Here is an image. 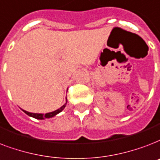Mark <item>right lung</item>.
Segmentation results:
<instances>
[{"mask_svg": "<svg viewBox=\"0 0 160 160\" xmlns=\"http://www.w3.org/2000/svg\"><path fill=\"white\" fill-rule=\"evenodd\" d=\"M66 104H67V99H66V102H65V104L63 105L62 107L59 108V109L56 110L54 112H48V113H46L45 115L42 114V113H32V112H27V111H24L22 110L24 112L26 113L27 115H28L29 117H32V118H36V119H40V120H42V119H44V118H53L54 117L55 115H57L58 113H59L60 112H62L64 108L66 107Z\"/></svg>", "mask_w": 160, "mask_h": 160, "instance_id": "1", "label": "right lung"}]
</instances>
